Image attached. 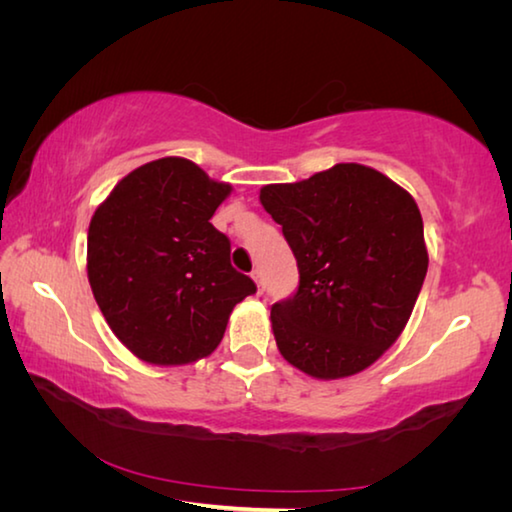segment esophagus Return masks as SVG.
Masks as SVG:
<instances>
[{
	"instance_id": "esophagus-1",
	"label": "esophagus",
	"mask_w": 512,
	"mask_h": 512,
	"mask_svg": "<svg viewBox=\"0 0 512 512\" xmlns=\"http://www.w3.org/2000/svg\"><path fill=\"white\" fill-rule=\"evenodd\" d=\"M250 277H253L255 280V284H257V293H262L264 291V282H262V271H259V268H255L253 273H250Z\"/></svg>"
}]
</instances>
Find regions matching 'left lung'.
Wrapping results in <instances>:
<instances>
[{
  "label": "left lung",
  "instance_id": "left-lung-1",
  "mask_svg": "<svg viewBox=\"0 0 512 512\" xmlns=\"http://www.w3.org/2000/svg\"><path fill=\"white\" fill-rule=\"evenodd\" d=\"M259 201L300 271L298 291L271 307L277 350L316 379L366 370L402 334L427 275L413 196L377 169L343 162L266 185Z\"/></svg>",
  "mask_w": 512,
  "mask_h": 512
}]
</instances>
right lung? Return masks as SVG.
<instances>
[{
	"instance_id": "right-lung-1",
	"label": "right lung",
	"mask_w": 512,
	"mask_h": 512,
	"mask_svg": "<svg viewBox=\"0 0 512 512\" xmlns=\"http://www.w3.org/2000/svg\"><path fill=\"white\" fill-rule=\"evenodd\" d=\"M232 187L185 158L121 178L88 230V280L117 339L153 366H185L221 343L237 302L257 287L230 264L210 219Z\"/></svg>"
}]
</instances>
